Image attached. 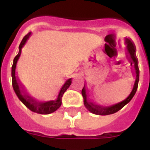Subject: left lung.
I'll list each match as a JSON object with an SVG mask.
<instances>
[{"instance_id":"obj_1","label":"left lung","mask_w":150,"mask_h":150,"mask_svg":"<svg viewBox=\"0 0 150 150\" xmlns=\"http://www.w3.org/2000/svg\"><path fill=\"white\" fill-rule=\"evenodd\" d=\"M125 43L126 45L127 54H128L129 58L130 61H131V65L134 68V74H135V81H134L132 90L129 95L127 97V98L125 99L124 100H123L121 102L115 104V105H110V106L104 107L102 106V105L94 104V103L91 102L90 100H88L87 91H86V88L84 86V87H83L82 90V95L83 97V100H84V105L86 107V108L91 113L98 115H108L115 113V112H118L119 110L121 109L128 103H129L130 100L132 99V97L135 94L136 91L138 89V81H139V68H138V62L135 55L136 49L134 43L130 40L129 38H126Z\"/></svg>"}]
</instances>
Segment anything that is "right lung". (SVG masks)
<instances>
[{
	"instance_id": "add662e5",
	"label": "right lung",
	"mask_w": 150,
	"mask_h": 150,
	"mask_svg": "<svg viewBox=\"0 0 150 150\" xmlns=\"http://www.w3.org/2000/svg\"><path fill=\"white\" fill-rule=\"evenodd\" d=\"M32 33L30 32L27 33L25 36L23 38L21 42L20 45H19V52L18 53L17 56L15 57L14 60H13V64L12 66V87L14 89L15 92H16V95L18 96L19 100L21 101L27 108L30 110H31L32 112H35L38 114H42V115H48V114L53 113L55 111L58 109L62 104V97L63 94L66 90L69 88V86L71 84V81L72 79H68V80L64 82V84L62 86L61 89L59 91V93L58 94V97L55 100H51V101H47V102L41 103L37 102L36 100L33 99L32 97L30 96L27 95L25 91H24L23 88L19 84L18 81L17 76H16V64H17V62L18 60L19 57H20L21 54V49L22 47L24 46L26 42L29 39V38L31 35Z\"/></svg>"
}]
</instances>
